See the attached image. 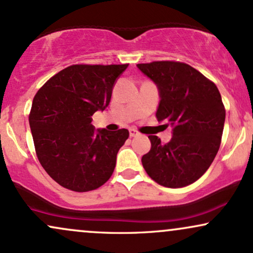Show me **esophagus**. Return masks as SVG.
I'll use <instances>...</instances> for the list:
<instances>
[{"instance_id":"esophagus-1","label":"esophagus","mask_w":253,"mask_h":253,"mask_svg":"<svg viewBox=\"0 0 253 253\" xmlns=\"http://www.w3.org/2000/svg\"><path fill=\"white\" fill-rule=\"evenodd\" d=\"M138 134H139V132L135 128H130L129 129V135L132 136V138H133V136H136Z\"/></svg>"}]
</instances>
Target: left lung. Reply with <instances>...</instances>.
Returning <instances> with one entry per match:
<instances>
[{"label": "left lung", "instance_id": "1", "mask_svg": "<svg viewBox=\"0 0 253 253\" xmlns=\"http://www.w3.org/2000/svg\"><path fill=\"white\" fill-rule=\"evenodd\" d=\"M138 68L159 89L157 119L173 127L167 144L149 135L151 150L141 163L158 184L187 187L208 170L219 151L226 117L221 95L214 82L185 63L157 60Z\"/></svg>", "mask_w": 253, "mask_h": 253}]
</instances>
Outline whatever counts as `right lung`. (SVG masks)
Segmentation results:
<instances>
[{"label":"right lung","instance_id":"1","mask_svg":"<svg viewBox=\"0 0 253 253\" xmlns=\"http://www.w3.org/2000/svg\"><path fill=\"white\" fill-rule=\"evenodd\" d=\"M127 66L74 64L52 76L33 98L28 119L37 157L66 189L95 190L113 175L129 132L96 133L91 117L108 106L113 85Z\"/></svg>","mask_w":253,"mask_h":253}]
</instances>
